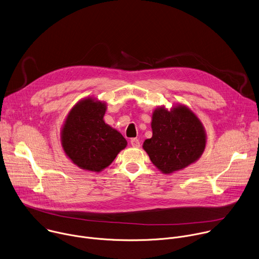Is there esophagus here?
I'll return each mask as SVG.
<instances>
[{
	"instance_id": "34e87169",
	"label": "esophagus",
	"mask_w": 259,
	"mask_h": 259,
	"mask_svg": "<svg viewBox=\"0 0 259 259\" xmlns=\"http://www.w3.org/2000/svg\"><path fill=\"white\" fill-rule=\"evenodd\" d=\"M130 142H131V145H132L133 147H136V149H138V147H140V142H139V140H138L137 138H132Z\"/></svg>"
}]
</instances>
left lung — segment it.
Wrapping results in <instances>:
<instances>
[{
  "label": "left lung",
  "mask_w": 259,
  "mask_h": 259,
  "mask_svg": "<svg viewBox=\"0 0 259 259\" xmlns=\"http://www.w3.org/2000/svg\"><path fill=\"white\" fill-rule=\"evenodd\" d=\"M152 138L143 150L164 174L182 170L200 159L206 146V132L200 119L183 104L168 110L156 108L152 117Z\"/></svg>",
  "instance_id": "1"
}]
</instances>
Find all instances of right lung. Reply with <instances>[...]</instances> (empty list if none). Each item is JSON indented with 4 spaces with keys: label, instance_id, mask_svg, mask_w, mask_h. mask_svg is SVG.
<instances>
[{
    "label": "right lung",
    "instance_id": "obj_1",
    "mask_svg": "<svg viewBox=\"0 0 259 259\" xmlns=\"http://www.w3.org/2000/svg\"><path fill=\"white\" fill-rule=\"evenodd\" d=\"M106 103L87 97L73 106L61 129V145L73 164L100 172L113 163L127 145L123 135L105 124Z\"/></svg>",
    "mask_w": 259,
    "mask_h": 259
}]
</instances>
